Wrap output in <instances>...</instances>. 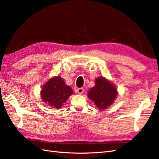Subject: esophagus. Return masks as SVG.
<instances>
[{
    "instance_id": "34e87169",
    "label": "esophagus",
    "mask_w": 159,
    "mask_h": 159,
    "mask_svg": "<svg viewBox=\"0 0 159 159\" xmlns=\"http://www.w3.org/2000/svg\"><path fill=\"white\" fill-rule=\"evenodd\" d=\"M84 91V89L83 88H78L77 89V92H78L79 94H81L83 93V92Z\"/></svg>"
}]
</instances>
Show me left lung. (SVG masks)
<instances>
[{"label":"left lung","instance_id":"8db88e82","mask_svg":"<svg viewBox=\"0 0 159 159\" xmlns=\"http://www.w3.org/2000/svg\"><path fill=\"white\" fill-rule=\"evenodd\" d=\"M117 95L116 88L103 77H99L96 79L95 85L89 90L88 96L98 109H105L114 102Z\"/></svg>","mask_w":159,"mask_h":159}]
</instances>
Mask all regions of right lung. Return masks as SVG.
Here are the masks:
<instances>
[{
  "label": "right lung",
  "instance_id": "1",
  "mask_svg": "<svg viewBox=\"0 0 159 159\" xmlns=\"http://www.w3.org/2000/svg\"><path fill=\"white\" fill-rule=\"evenodd\" d=\"M74 91L66 85L61 77L57 76L50 80L41 90L42 99L50 106L60 109Z\"/></svg>",
  "mask_w": 159,
  "mask_h": 159
}]
</instances>
